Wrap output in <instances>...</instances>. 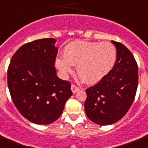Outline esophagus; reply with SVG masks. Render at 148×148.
I'll use <instances>...</instances> for the list:
<instances>
[{"instance_id":"obj_1","label":"esophagus","mask_w":148,"mask_h":148,"mask_svg":"<svg viewBox=\"0 0 148 148\" xmlns=\"http://www.w3.org/2000/svg\"><path fill=\"white\" fill-rule=\"evenodd\" d=\"M79 90H80V89H79L78 87L75 86V85H74V84H72V85H71V91H72V92L74 93V94H75L76 92H78Z\"/></svg>"}]
</instances>
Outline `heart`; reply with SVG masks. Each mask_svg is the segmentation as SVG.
I'll return each mask as SVG.
<instances>
[{
	"mask_svg": "<svg viewBox=\"0 0 148 148\" xmlns=\"http://www.w3.org/2000/svg\"><path fill=\"white\" fill-rule=\"evenodd\" d=\"M116 60V49L109 42L75 41L65 47L64 56L56 60V65L65 75L73 72V65H77V74L82 81L92 84L109 74Z\"/></svg>",
	"mask_w": 148,
	"mask_h": 148,
	"instance_id": "1",
	"label": "heart"
}]
</instances>
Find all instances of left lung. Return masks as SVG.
I'll use <instances>...</instances> for the list:
<instances>
[{"instance_id": "obj_1", "label": "left lung", "mask_w": 148, "mask_h": 148, "mask_svg": "<svg viewBox=\"0 0 148 148\" xmlns=\"http://www.w3.org/2000/svg\"><path fill=\"white\" fill-rule=\"evenodd\" d=\"M116 48L113 68L95 85L86 89L84 110L95 123L107 126L126 115L135 98L138 85V66L124 45L112 41Z\"/></svg>"}]
</instances>
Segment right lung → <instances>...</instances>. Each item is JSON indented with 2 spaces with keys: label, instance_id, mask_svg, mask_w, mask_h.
<instances>
[{
  "label": "right lung",
  "instance_id": "obj_1",
  "mask_svg": "<svg viewBox=\"0 0 148 148\" xmlns=\"http://www.w3.org/2000/svg\"><path fill=\"white\" fill-rule=\"evenodd\" d=\"M56 42L49 38L25 44L13 55L8 69L14 106L25 119L39 125L56 121L72 95L71 83L56 75Z\"/></svg>",
  "mask_w": 148,
  "mask_h": 148
}]
</instances>
